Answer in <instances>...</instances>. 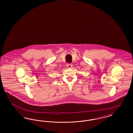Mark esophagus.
<instances>
[{
  "instance_id": "obj_1",
  "label": "esophagus",
  "mask_w": 133,
  "mask_h": 133,
  "mask_svg": "<svg viewBox=\"0 0 133 133\" xmlns=\"http://www.w3.org/2000/svg\"><path fill=\"white\" fill-rule=\"evenodd\" d=\"M67 66L69 68H71L72 67V64H71V63H68V64H67Z\"/></svg>"
}]
</instances>
